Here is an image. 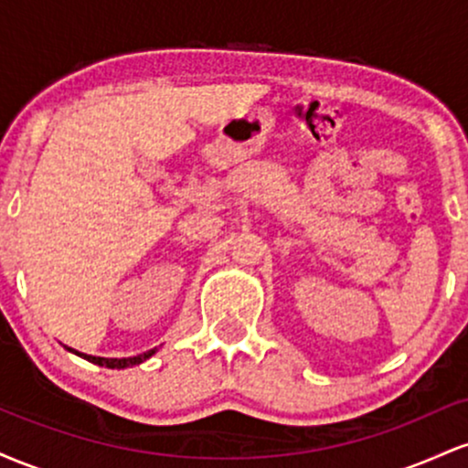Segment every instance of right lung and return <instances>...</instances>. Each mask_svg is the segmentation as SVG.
Here are the masks:
<instances>
[{
	"mask_svg": "<svg viewBox=\"0 0 468 468\" xmlns=\"http://www.w3.org/2000/svg\"><path fill=\"white\" fill-rule=\"evenodd\" d=\"M68 350H72V347H68ZM72 352H74V350H72ZM154 352H155V350L147 352V354H141V356H130V358H103V356H90V354H79V352H74V354H79V356H83L85 361L101 365V367H110V369H125V367H132V365L143 363L144 358L152 356Z\"/></svg>",
	"mask_w": 468,
	"mask_h": 468,
	"instance_id": "obj_1",
	"label": "right lung"
}]
</instances>
